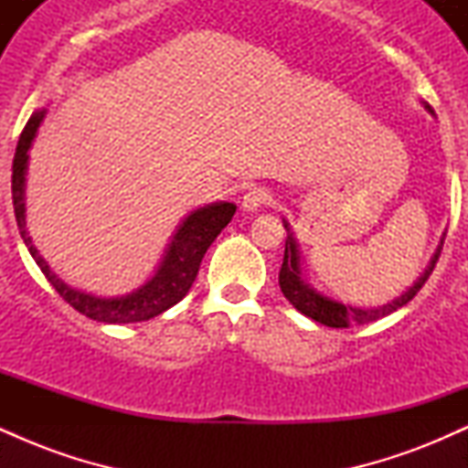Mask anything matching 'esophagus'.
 Here are the masks:
<instances>
[{"label":"esophagus","mask_w":468,"mask_h":468,"mask_svg":"<svg viewBox=\"0 0 468 468\" xmlns=\"http://www.w3.org/2000/svg\"><path fill=\"white\" fill-rule=\"evenodd\" d=\"M272 200V193L266 189V186H252L244 193V197H241V207L246 208V211H257V208L266 207L268 202Z\"/></svg>","instance_id":"esophagus-1"}]
</instances>
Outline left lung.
I'll return each instance as SVG.
<instances>
[{"instance_id":"obj_1","label":"left lung","mask_w":468,"mask_h":468,"mask_svg":"<svg viewBox=\"0 0 468 468\" xmlns=\"http://www.w3.org/2000/svg\"><path fill=\"white\" fill-rule=\"evenodd\" d=\"M424 107H427V112H431L433 114V110L427 103H424ZM283 227L288 229V222H283ZM444 235L442 239H440L438 249L433 252L429 266L424 268L422 275L418 277V282L413 283L407 292H402L400 297H396L394 302L378 305V308H356V305H346L336 302V299H330L325 297V294L316 292L314 288H310L302 277V260H299V249H297V241L292 238V233H290L286 239L283 264H282V271H279V288H282L283 297H286L288 302L299 310V313L310 316V319L316 321V324H324L327 327H350V325L372 324L376 319H383V316L396 313V310L402 308V305H407L413 297H416L418 290L424 286V282H427L429 275L433 272V268H436L440 250H442V244H444Z\"/></svg>"}]
</instances>
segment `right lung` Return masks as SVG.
Here are the masks:
<instances>
[{"label": "right lung", "mask_w": 468, "mask_h": 468, "mask_svg": "<svg viewBox=\"0 0 468 468\" xmlns=\"http://www.w3.org/2000/svg\"><path fill=\"white\" fill-rule=\"evenodd\" d=\"M46 110L35 112L30 121L26 122L24 132H21L17 152L13 160V207L15 218H17V227L21 239L28 246L32 260L41 268L52 288L61 294L66 302L79 310L80 314L90 316V319L101 321V324H138V321H149L154 316L163 314L171 305L182 302L189 288L196 282L197 271H200L202 257L208 246L216 241L222 233V229L235 216L233 202H213L207 207L196 208L189 216L182 219L178 230L171 238V244L166 246L163 261H160L155 275L149 279L144 286L133 290L122 297H94V294L80 292V290L69 288L66 282H61L55 272L50 271L48 261L39 255V250L32 246V239L26 229V169H28V149L35 141L37 130H39L41 121H44Z\"/></svg>", "instance_id": "obj_1"}]
</instances>
